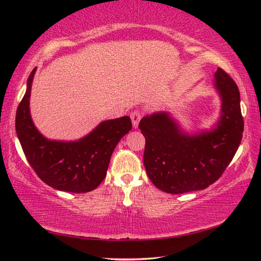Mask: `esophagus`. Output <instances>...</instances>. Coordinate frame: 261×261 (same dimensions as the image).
Masks as SVG:
<instances>
[{"mask_svg":"<svg viewBox=\"0 0 261 261\" xmlns=\"http://www.w3.org/2000/svg\"><path fill=\"white\" fill-rule=\"evenodd\" d=\"M130 116L132 120V125H134V127H138L139 121L141 120V113L139 112V110H135V112L131 113Z\"/></svg>","mask_w":261,"mask_h":261,"instance_id":"esophagus-1","label":"esophagus"}]
</instances>
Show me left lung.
I'll use <instances>...</instances> for the list:
<instances>
[{
	"label": "left lung",
	"mask_w": 261,
	"mask_h": 261,
	"mask_svg": "<svg viewBox=\"0 0 261 261\" xmlns=\"http://www.w3.org/2000/svg\"><path fill=\"white\" fill-rule=\"evenodd\" d=\"M215 87L222 100V113L213 130L189 136L180 132L167 113L145 116L139 122L146 140L145 169L161 191L179 194L208 188L235 156L244 130L240 90L221 68L215 72Z\"/></svg>",
	"instance_id": "obj_1"
}]
</instances>
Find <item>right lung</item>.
<instances>
[{"label": "right lung", "mask_w": 261, "mask_h": 261, "mask_svg": "<svg viewBox=\"0 0 261 261\" xmlns=\"http://www.w3.org/2000/svg\"><path fill=\"white\" fill-rule=\"evenodd\" d=\"M35 69L16 113V131L30 166L42 182L60 191L90 192L107 174L110 158L123 136L132 129L131 118L105 121L78 141L48 140L34 126L30 95Z\"/></svg>", "instance_id": "1"}]
</instances>
